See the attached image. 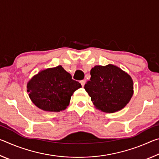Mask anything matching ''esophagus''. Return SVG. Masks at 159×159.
Here are the masks:
<instances>
[{
	"mask_svg": "<svg viewBox=\"0 0 159 159\" xmlns=\"http://www.w3.org/2000/svg\"><path fill=\"white\" fill-rule=\"evenodd\" d=\"M80 84H81V85L83 86V87H84V85H85V80H80Z\"/></svg>",
	"mask_w": 159,
	"mask_h": 159,
	"instance_id": "1",
	"label": "esophagus"
}]
</instances>
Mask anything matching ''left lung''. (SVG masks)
<instances>
[{
    "label": "left lung",
    "mask_w": 159,
    "mask_h": 159,
    "mask_svg": "<svg viewBox=\"0 0 159 159\" xmlns=\"http://www.w3.org/2000/svg\"><path fill=\"white\" fill-rule=\"evenodd\" d=\"M85 90L97 109L105 113L120 111L133 95V80L125 71L114 64L95 66Z\"/></svg>",
    "instance_id": "obj_1"
}]
</instances>
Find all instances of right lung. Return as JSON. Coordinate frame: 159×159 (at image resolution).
Returning a JSON list of instances; mask_svg holds the SVG:
<instances>
[{"instance_id": "add662e5", "label": "right lung", "mask_w": 159, "mask_h": 159, "mask_svg": "<svg viewBox=\"0 0 159 159\" xmlns=\"http://www.w3.org/2000/svg\"><path fill=\"white\" fill-rule=\"evenodd\" d=\"M81 85L61 65L40 71L27 83L29 98L39 109L60 112L69 106L71 97Z\"/></svg>"}]
</instances>
